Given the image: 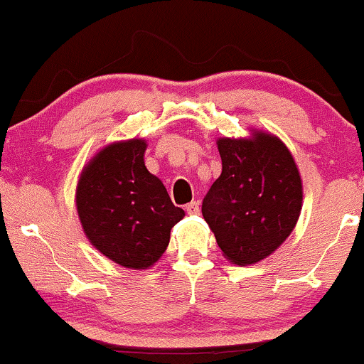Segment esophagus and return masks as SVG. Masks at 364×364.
<instances>
[{
  "mask_svg": "<svg viewBox=\"0 0 364 364\" xmlns=\"http://www.w3.org/2000/svg\"><path fill=\"white\" fill-rule=\"evenodd\" d=\"M186 213L188 214H199V201H191L189 204H186Z\"/></svg>",
  "mask_w": 364,
  "mask_h": 364,
  "instance_id": "1",
  "label": "esophagus"
}]
</instances>
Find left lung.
<instances>
[{
    "label": "left lung",
    "mask_w": 364,
    "mask_h": 364,
    "mask_svg": "<svg viewBox=\"0 0 364 364\" xmlns=\"http://www.w3.org/2000/svg\"><path fill=\"white\" fill-rule=\"evenodd\" d=\"M221 176L203 199V218L224 257L249 265L274 252L294 231L301 211V180L277 136L219 138Z\"/></svg>",
    "instance_id": "left-lung-1"
}]
</instances>
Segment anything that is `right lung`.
<instances>
[{
    "instance_id": "right-lung-1",
    "label": "right lung",
    "mask_w": 364,
    "mask_h": 364,
    "mask_svg": "<svg viewBox=\"0 0 364 364\" xmlns=\"http://www.w3.org/2000/svg\"><path fill=\"white\" fill-rule=\"evenodd\" d=\"M146 141L132 138L100 150L80 173L75 204L87 239L127 269H148L184 218L166 188L146 170Z\"/></svg>"
}]
</instances>
